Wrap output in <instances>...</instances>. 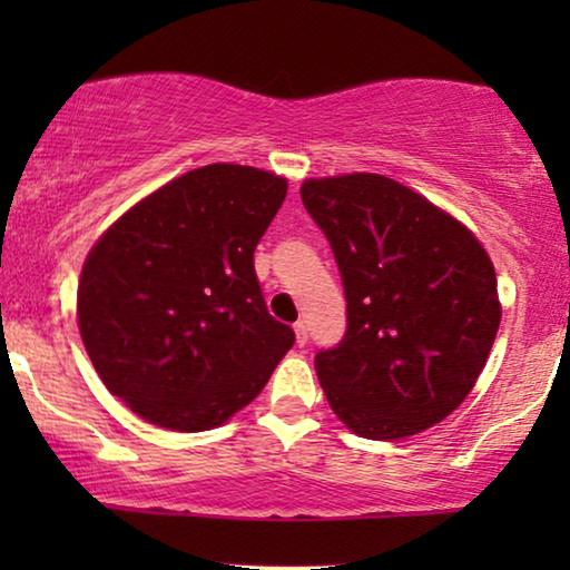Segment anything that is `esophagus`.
<instances>
[{
  "label": "esophagus",
  "mask_w": 570,
  "mask_h": 570,
  "mask_svg": "<svg viewBox=\"0 0 570 570\" xmlns=\"http://www.w3.org/2000/svg\"><path fill=\"white\" fill-rule=\"evenodd\" d=\"M293 332H295V342H298V345L303 347V345H306V342H308V330H306V324H303V322H298V324H295L293 326Z\"/></svg>",
  "instance_id": "1"
}]
</instances>
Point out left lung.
<instances>
[{
  "instance_id": "1",
  "label": "left lung",
  "mask_w": 570,
  "mask_h": 570,
  "mask_svg": "<svg viewBox=\"0 0 570 570\" xmlns=\"http://www.w3.org/2000/svg\"><path fill=\"white\" fill-rule=\"evenodd\" d=\"M347 298V332L316 376L350 431L396 441L441 423L472 392L501 303L472 230L394 178L347 174L301 186Z\"/></svg>"
}]
</instances>
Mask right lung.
Listing matches in <instances>:
<instances>
[{"label":"right lung","instance_id":"obj_1","mask_svg":"<svg viewBox=\"0 0 570 570\" xmlns=\"http://www.w3.org/2000/svg\"><path fill=\"white\" fill-rule=\"evenodd\" d=\"M285 194L275 174L213 163L137 202L90 248L77 287L80 337L108 392L147 423L181 433L223 425L293 347L254 272Z\"/></svg>","mask_w":570,"mask_h":570}]
</instances>
